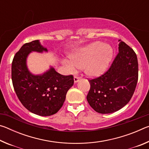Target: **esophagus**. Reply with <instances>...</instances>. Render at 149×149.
<instances>
[{"instance_id":"esophagus-1","label":"esophagus","mask_w":149,"mask_h":149,"mask_svg":"<svg viewBox=\"0 0 149 149\" xmlns=\"http://www.w3.org/2000/svg\"><path fill=\"white\" fill-rule=\"evenodd\" d=\"M81 79V78L77 77V76H75L74 78V83H77Z\"/></svg>"}]
</instances>
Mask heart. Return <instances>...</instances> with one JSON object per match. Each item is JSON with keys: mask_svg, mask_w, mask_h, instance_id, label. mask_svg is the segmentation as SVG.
Instances as JSON below:
<instances>
[{"mask_svg": "<svg viewBox=\"0 0 149 149\" xmlns=\"http://www.w3.org/2000/svg\"><path fill=\"white\" fill-rule=\"evenodd\" d=\"M114 50L109 44L102 42H92L75 50L70 55L71 62H65L64 65L70 72L77 68H84L87 76L95 77L104 74L112 61Z\"/></svg>", "mask_w": 149, "mask_h": 149, "instance_id": "b5f03b06", "label": "heart"}]
</instances>
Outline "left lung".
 <instances>
[{"instance_id": "8db88e82", "label": "left lung", "mask_w": 149, "mask_h": 149, "mask_svg": "<svg viewBox=\"0 0 149 149\" xmlns=\"http://www.w3.org/2000/svg\"><path fill=\"white\" fill-rule=\"evenodd\" d=\"M118 53L108 71L99 77L89 79L87 96L89 105L100 114H110L127 104L138 80V61L135 52L119 40Z\"/></svg>"}]
</instances>
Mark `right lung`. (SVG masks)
I'll use <instances>...</instances> for the list:
<instances>
[{
    "mask_svg": "<svg viewBox=\"0 0 149 149\" xmlns=\"http://www.w3.org/2000/svg\"><path fill=\"white\" fill-rule=\"evenodd\" d=\"M31 52L42 53L48 50L39 40L24 44L12 61V84L25 108L33 114L49 116L62 107L68 91L74 85V77L60 74L52 67L42 74H31L27 65V56Z\"/></svg>",
    "mask_w": 149,
    "mask_h": 149,
    "instance_id": "1",
    "label": "right lung"
}]
</instances>
